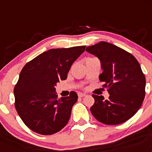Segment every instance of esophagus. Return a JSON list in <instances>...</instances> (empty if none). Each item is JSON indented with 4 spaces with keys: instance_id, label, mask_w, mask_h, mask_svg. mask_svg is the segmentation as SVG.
I'll return each mask as SVG.
<instances>
[{
    "instance_id": "obj_1",
    "label": "esophagus",
    "mask_w": 152,
    "mask_h": 152,
    "mask_svg": "<svg viewBox=\"0 0 152 152\" xmlns=\"http://www.w3.org/2000/svg\"><path fill=\"white\" fill-rule=\"evenodd\" d=\"M77 95H78V97H84V96H86L85 94H82V93H78Z\"/></svg>"
}]
</instances>
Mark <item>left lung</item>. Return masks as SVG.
<instances>
[{
    "instance_id": "1",
    "label": "left lung",
    "mask_w": 152,
    "mask_h": 152,
    "mask_svg": "<svg viewBox=\"0 0 152 152\" xmlns=\"http://www.w3.org/2000/svg\"><path fill=\"white\" fill-rule=\"evenodd\" d=\"M100 60L103 70L99 79L110 94L108 100L93 94L91 113L103 124L127 121L139 110L145 96V77L139 61L129 52L107 42L87 47Z\"/></svg>"
}]
</instances>
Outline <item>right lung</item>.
I'll return each mask as SVG.
<instances>
[{
  "label": "right lung",
  "instance_id": "obj_1",
  "mask_svg": "<svg viewBox=\"0 0 152 152\" xmlns=\"http://www.w3.org/2000/svg\"><path fill=\"white\" fill-rule=\"evenodd\" d=\"M85 47L49 49L23 68L13 90L14 105L24 124L36 133L52 135L68 123L77 94L72 91L59 99L55 87L67 78L72 64Z\"/></svg>",
  "mask_w": 152,
  "mask_h": 152
}]
</instances>
